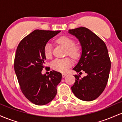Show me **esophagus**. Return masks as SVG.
<instances>
[{"label":"esophagus","mask_w":122,"mask_h":122,"mask_svg":"<svg viewBox=\"0 0 122 122\" xmlns=\"http://www.w3.org/2000/svg\"><path fill=\"white\" fill-rule=\"evenodd\" d=\"M62 77H65L67 75V74L65 73H62Z\"/></svg>","instance_id":"1"}]
</instances>
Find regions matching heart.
<instances>
[{"mask_svg":"<svg viewBox=\"0 0 122 122\" xmlns=\"http://www.w3.org/2000/svg\"><path fill=\"white\" fill-rule=\"evenodd\" d=\"M56 42L61 45L66 49V53L73 58H77L80 56V49L77 46L75 45V42L72 39L66 37L61 36L56 40ZM43 54L47 59L52 57V46L50 43H47L43 48ZM72 60L68 58L63 59H56L51 63L52 68L60 72H65L72 65Z\"/></svg>","mask_w":122,"mask_h":122,"instance_id":"obj_1","label":"heart"}]
</instances>
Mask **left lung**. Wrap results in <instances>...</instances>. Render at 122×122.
<instances>
[{"label": "left lung", "mask_w": 122, "mask_h": 122, "mask_svg": "<svg viewBox=\"0 0 122 122\" xmlns=\"http://www.w3.org/2000/svg\"><path fill=\"white\" fill-rule=\"evenodd\" d=\"M82 47L80 59L73 68L76 72L87 74L81 78L75 75V84L71 87L74 95L83 101H92L102 94L107 85L111 69L108 52L103 40L87 28L80 27L69 30Z\"/></svg>", "instance_id": "left-lung-1"}]
</instances>
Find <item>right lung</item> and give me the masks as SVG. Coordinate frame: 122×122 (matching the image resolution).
Returning a JSON list of instances; mask_svg holds the SVG:
<instances>
[{
	"mask_svg": "<svg viewBox=\"0 0 122 122\" xmlns=\"http://www.w3.org/2000/svg\"><path fill=\"white\" fill-rule=\"evenodd\" d=\"M60 32L36 30L21 41L16 49L15 74L22 93L34 104H46L57 94V86L62 79L61 73L52 71L46 76L41 71L45 64V45Z\"/></svg>",
	"mask_w": 122,
	"mask_h": 122,
	"instance_id": "add662e5",
	"label": "right lung"
}]
</instances>
